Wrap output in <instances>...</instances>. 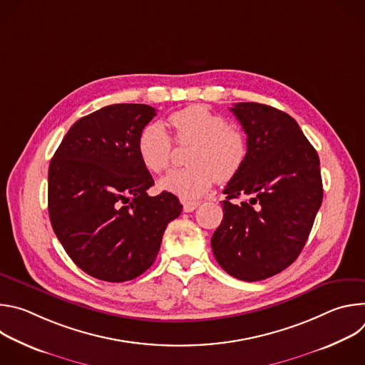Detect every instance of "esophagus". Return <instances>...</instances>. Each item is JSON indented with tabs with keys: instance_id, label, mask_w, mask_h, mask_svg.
Segmentation results:
<instances>
[{
	"instance_id": "obj_1",
	"label": "esophagus",
	"mask_w": 365,
	"mask_h": 365,
	"mask_svg": "<svg viewBox=\"0 0 365 365\" xmlns=\"http://www.w3.org/2000/svg\"><path fill=\"white\" fill-rule=\"evenodd\" d=\"M183 205V211L185 212H193L196 207L199 206V202H192V200H183L182 202Z\"/></svg>"
}]
</instances>
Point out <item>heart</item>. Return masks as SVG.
Masks as SVG:
<instances>
[{
    "instance_id": "1",
    "label": "heart",
    "mask_w": 365,
    "mask_h": 365,
    "mask_svg": "<svg viewBox=\"0 0 365 365\" xmlns=\"http://www.w3.org/2000/svg\"><path fill=\"white\" fill-rule=\"evenodd\" d=\"M178 144H192L186 163L189 168L168 173L159 187L183 200H195L210 192L215 180L224 183L242 169L248 145L245 135L205 106L186 107L169 117ZM143 165L153 173L169 169L173 158V141L160 123L147 124L137 140Z\"/></svg>"
}]
</instances>
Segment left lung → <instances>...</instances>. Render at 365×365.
<instances>
[{
	"label": "left lung",
	"instance_id": "1",
	"mask_svg": "<svg viewBox=\"0 0 365 365\" xmlns=\"http://www.w3.org/2000/svg\"><path fill=\"white\" fill-rule=\"evenodd\" d=\"M230 110L247 134L248 154L224 189V220L211 245L228 274L258 282L289 267L307 241L324 197L319 158L289 114L257 102ZM241 195L249 200L230 202Z\"/></svg>",
	"mask_w": 365,
	"mask_h": 365
}]
</instances>
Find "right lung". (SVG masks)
<instances>
[{
  "mask_svg": "<svg viewBox=\"0 0 365 365\" xmlns=\"http://www.w3.org/2000/svg\"><path fill=\"white\" fill-rule=\"evenodd\" d=\"M144 103H114L78 120L48 166V217L72 262L111 283L151 267L165 230L182 212L170 192L154 185L137 140L154 118Z\"/></svg>",
  "mask_w": 365,
  "mask_h": 365,
  "instance_id": "right-lung-1",
  "label": "right lung"
}]
</instances>
